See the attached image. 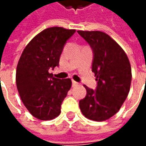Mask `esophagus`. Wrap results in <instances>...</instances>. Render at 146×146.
Segmentation results:
<instances>
[{"label": "esophagus", "mask_w": 146, "mask_h": 146, "mask_svg": "<svg viewBox=\"0 0 146 146\" xmlns=\"http://www.w3.org/2000/svg\"><path fill=\"white\" fill-rule=\"evenodd\" d=\"M76 85H78V83H77V82H75V81H74V80H72V86H76Z\"/></svg>", "instance_id": "1"}]
</instances>
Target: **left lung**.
I'll list each match as a JSON object with an SVG mask.
<instances>
[{
	"instance_id": "1",
	"label": "left lung",
	"mask_w": 146,
	"mask_h": 146,
	"mask_svg": "<svg viewBox=\"0 0 146 146\" xmlns=\"http://www.w3.org/2000/svg\"><path fill=\"white\" fill-rule=\"evenodd\" d=\"M93 51L92 71L97 86L84 85L86 97L79 108L88 119L102 121L113 116L127 98L132 79L131 67L123 49L107 34L99 31H78Z\"/></svg>"
}]
</instances>
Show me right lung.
<instances>
[{
	"mask_svg": "<svg viewBox=\"0 0 146 146\" xmlns=\"http://www.w3.org/2000/svg\"><path fill=\"white\" fill-rule=\"evenodd\" d=\"M75 33V29L60 27L45 29L21 54L16 73L17 87L25 107L40 120L59 116L62 102L71 89V79L55 78L48 71L59 66L64 45Z\"/></svg>",
	"mask_w": 146,
	"mask_h": 146,
	"instance_id": "obj_1",
	"label": "right lung"
}]
</instances>
